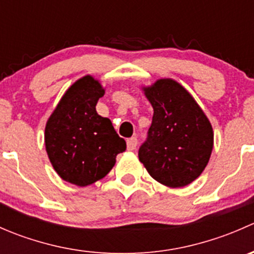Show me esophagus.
<instances>
[{
	"mask_svg": "<svg viewBox=\"0 0 254 254\" xmlns=\"http://www.w3.org/2000/svg\"><path fill=\"white\" fill-rule=\"evenodd\" d=\"M127 150L132 151L136 148L137 146V137L136 136H132L130 137V139L127 140Z\"/></svg>",
	"mask_w": 254,
	"mask_h": 254,
	"instance_id": "34e87169",
	"label": "esophagus"
}]
</instances>
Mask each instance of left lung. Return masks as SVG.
<instances>
[{"label":"left lung","instance_id":"obj_1","mask_svg":"<svg viewBox=\"0 0 254 254\" xmlns=\"http://www.w3.org/2000/svg\"><path fill=\"white\" fill-rule=\"evenodd\" d=\"M153 117L139 160L161 184L179 188L198 178L214 145L209 119L193 97L173 79H158L145 88Z\"/></svg>","mask_w":254,"mask_h":254}]
</instances>
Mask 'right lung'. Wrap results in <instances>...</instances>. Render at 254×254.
Masks as SVG:
<instances>
[{
	"label": "right lung",
	"mask_w": 254,
	"mask_h": 254,
	"mask_svg": "<svg viewBox=\"0 0 254 254\" xmlns=\"http://www.w3.org/2000/svg\"><path fill=\"white\" fill-rule=\"evenodd\" d=\"M104 89L91 76L66 91L45 127V146L54 170L66 182L86 187L111 172L127 142L108 118L97 114Z\"/></svg>",
	"instance_id": "obj_1"
}]
</instances>
